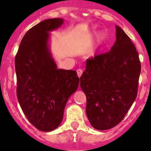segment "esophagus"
<instances>
[{
    "instance_id": "1",
    "label": "esophagus",
    "mask_w": 151,
    "mask_h": 151,
    "mask_svg": "<svg viewBox=\"0 0 151 151\" xmlns=\"http://www.w3.org/2000/svg\"><path fill=\"white\" fill-rule=\"evenodd\" d=\"M77 72L78 77H80L81 76V74H82V73H83V71H82V70H81V69H78V70H77Z\"/></svg>"
}]
</instances>
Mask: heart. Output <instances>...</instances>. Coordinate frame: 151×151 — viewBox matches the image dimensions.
<instances>
[{"instance_id":"obj_1","label":"heart","mask_w":151,"mask_h":151,"mask_svg":"<svg viewBox=\"0 0 151 151\" xmlns=\"http://www.w3.org/2000/svg\"><path fill=\"white\" fill-rule=\"evenodd\" d=\"M105 36H106V35H105L104 32H102V33L100 34L99 38H104V37H105Z\"/></svg>"}]
</instances>
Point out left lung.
Listing matches in <instances>:
<instances>
[{
  "instance_id": "8db88e82",
  "label": "left lung",
  "mask_w": 151,
  "mask_h": 151,
  "mask_svg": "<svg viewBox=\"0 0 151 151\" xmlns=\"http://www.w3.org/2000/svg\"><path fill=\"white\" fill-rule=\"evenodd\" d=\"M116 40L109 52L88 59L80 77L86 97V114L95 129H112L136 99L141 62L132 41L116 25Z\"/></svg>"
}]
</instances>
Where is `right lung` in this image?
I'll list each match as a JSON object with an SVG mask.
<instances>
[{
  "instance_id": "obj_1",
  "label": "right lung",
  "mask_w": 151,
  "mask_h": 151,
  "mask_svg": "<svg viewBox=\"0 0 151 151\" xmlns=\"http://www.w3.org/2000/svg\"><path fill=\"white\" fill-rule=\"evenodd\" d=\"M63 23V18H52L32 27L15 60L20 107L36 129L46 132L60 125L66 104L79 83L76 71L58 68L50 50V32Z\"/></svg>"
}]
</instances>
